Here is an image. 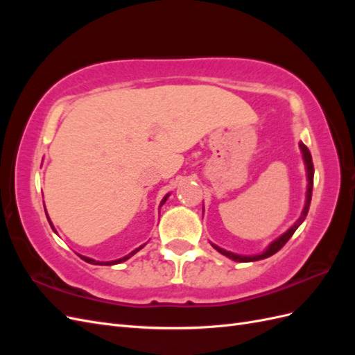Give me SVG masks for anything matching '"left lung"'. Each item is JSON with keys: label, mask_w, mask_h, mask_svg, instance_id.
I'll return each instance as SVG.
<instances>
[{"label": "left lung", "mask_w": 355, "mask_h": 355, "mask_svg": "<svg viewBox=\"0 0 355 355\" xmlns=\"http://www.w3.org/2000/svg\"><path fill=\"white\" fill-rule=\"evenodd\" d=\"M299 149H300V154H302V161H304L305 171H306V191H305L304 209H302V211H300V216L297 218V220L286 232H283L280 237H277L275 240H272L270 244H268L261 253H254V254L234 253V252H230V250H225V249H222V247L213 244L210 241V244H211L214 250H218L220 254L230 257L231 261H235V262H254V261H261V259H265V257L272 256L288 241V239L292 237L295 231L300 227V225H302V222L306 218L308 210H309V204H311V196H313V185H314V164H313V158H311V154H309V149L304 145V142H299ZM202 213H204V207H202Z\"/></svg>", "instance_id": "obj_1"}]
</instances>
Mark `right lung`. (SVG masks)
I'll return each mask as SVG.
<instances>
[{
  "instance_id": "obj_1",
  "label": "right lung",
  "mask_w": 355,
  "mask_h": 355,
  "mask_svg": "<svg viewBox=\"0 0 355 355\" xmlns=\"http://www.w3.org/2000/svg\"><path fill=\"white\" fill-rule=\"evenodd\" d=\"M170 194L171 192H168V194H166L164 197H163V200H161V202H159V206H158V209H161L163 207V204L167 201V198L170 197ZM44 210H46V206H44ZM46 214H47V211H46ZM47 219H49V223H50V227L53 228V231L56 232V230H55V227H53V223H51V220H50V218H49V214H47ZM146 245V243H144L142 245H139L137 249H135V250H132L130 253L128 254H125V256H123V257H120V259H114V261H96V259H92V257H87V256H83V254H78L83 261H85L87 263H92V265H116V263H121V262H125L127 259H130V257L133 256V254H136L139 250L141 249H144V247Z\"/></svg>"
}]
</instances>
